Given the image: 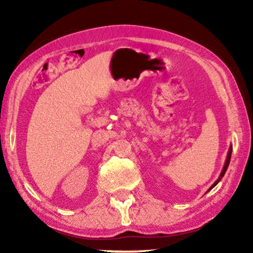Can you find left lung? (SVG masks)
Segmentation results:
<instances>
[{"label": "left lung", "mask_w": 253, "mask_h": 253, "mask_svg": "<svg viewBox=\"0 0 253 253\" xmlns=\"http://www.w3.org/2000/svg\"><path fill=\"white\" fill-rule=\"evenodd\" d=\"M231 151H233V148H231V146H230V148H229V152H228V155H227V160H226V164H224V167H223V169H222V171H221V175H220V177L216 179V182L214 183V184L211 186V189L212 188H214V186H215L217 183L220 182V179L223 177V175H224V172H226V170H227V168H228V166H229V162H230V157H231ZM210 189V190H211Z\"/></svg>", "instance_id": "obj_1"}]
</instances>
